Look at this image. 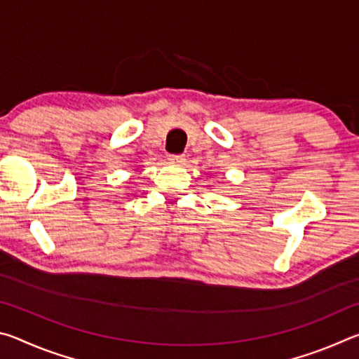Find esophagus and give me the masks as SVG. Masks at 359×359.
Here are the masks:
<instances>
[{
  "mask_svg": "<svg viewBox=\"0 0 359 359\" xmlns=\"http://www.w3.org/2000/svg\"><path fill=\"white\" fill-rule=\"evenodd\" d=\"M185 156L184 155H169V163L174 166H184L185 165Z\"/></svg>",
  "mask_w": 359,
  "mask_h": 359,
  "instance_id": "esophagus-1",
  "label": "esophagus"
}]
</instances>
